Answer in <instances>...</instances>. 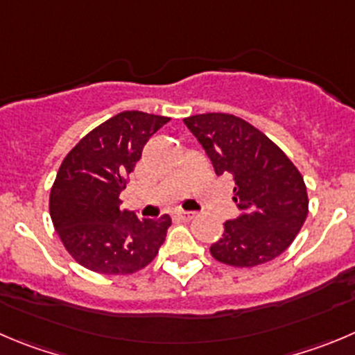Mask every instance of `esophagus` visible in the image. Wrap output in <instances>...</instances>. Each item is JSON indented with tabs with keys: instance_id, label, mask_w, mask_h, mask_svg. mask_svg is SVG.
Instances as JSON below:
<instances>
[{
	"instance_id": "esophagus-1",
	"label": "esophagus",
	"mask_w": 355,
	"mask_h": 355,
	"mask_svg": "<svg viewBox=\"0 0 355 355\" xmlns=\"http://www.w3.org/2000/svg\"><path fill=\"white\" fill-rule=\"evenodd\" d=\"M177 215L180 218H184V220H191V218L196 217V214H194V211H185V210H178Z\"/></svg>"
}]
</instances>
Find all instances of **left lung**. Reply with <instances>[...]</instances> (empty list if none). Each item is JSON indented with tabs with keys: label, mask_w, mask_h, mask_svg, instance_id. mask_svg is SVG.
Wrapping results in <instances>:
<instances>
[{
	"label": "left lung",
	"mask_w": 355,
	"mask_h": 355,
	"mask_svg": "<svg viewBox=\"0 0 355 355\" xmlns=\"http://www.w3.org/2000/svg\"><path fill=\"white\" fill-rule=\"evenodd\" d=\"M217 175L234 180L233 201L241 214L224 224L211 243L218 263L252 268L275 259L294 241L308 215L303 177L293 161L259 129L231 114L184 119Z\"/></svg>",
	"instance_id": "1"
}]
</instances>
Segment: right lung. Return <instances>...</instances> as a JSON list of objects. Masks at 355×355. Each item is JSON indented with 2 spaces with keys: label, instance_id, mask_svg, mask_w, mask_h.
Instances as JSON below:
<instances>
[{
  "label": "right lung",
  "instance_id": "add662e5",
  "mask_svg": "<svg viewBox=\"0 0 355 355\" xmlns=\"http://www.w3.org/2000/svg\"><path fill=\"white\" fill-rule=\"evenodd\" d=\"M170 121L121 112L78 141L59 166L51 191V218L69 256L103 275H129L152 263L164 243L170 215L140 218L121 210L119 194L148 138Z\"/></svg>",
  "mask_w": 355,
  "mask_h": 355
}]
</instances>
